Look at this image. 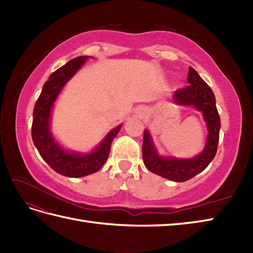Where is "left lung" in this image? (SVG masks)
<instances>
[{
  "mask_svg": "<svg viewBox=\"0 0 253 253\" xmlns=\"http://www.w3.org/2000/svg\"><path fill=\"white\" fill-rule=\"evenodd\" d=\"M187 80L189 85L176 90L174 101L178 104L193 105L203 113L209 129L208 141L203 152L196 158L187 160L161 158L155 151L148 130L143 131L142 142V159L146 168L166 179L178 182L191 179L208 168L216 154L221 128L215 95L212 89L192 67H189Z\"/></svg>",
  "mask_w": 253,
  "mask_h": 253,
  "instance_id": "left-lung-1",
  "label": "left lung"
}]
</instances>
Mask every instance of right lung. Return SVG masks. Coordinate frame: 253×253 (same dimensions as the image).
<instances>
[{"instance_id": "1", "label": "right lung", "mask_w": 253, "mask_h": 253, "mask_svg": "<svg viewBox=\"0 0 253 253\" xmlns=\"http://www.w3.org/2000/svg\"><path fill=\"white\" fill-rule=\"evenodd\" d=\"M85 60L87 56L74 58L50 75L36 102L31 126L32 140L42 159L56 173L75 178L93 174L104 165L109 158L113 139L116 137L122 127L120 125L114 128L92 153L85 155L64 151L52 138L49 124L53 102L55 101L63 85L78 71Z\"/></svg>"}]
</instances>
